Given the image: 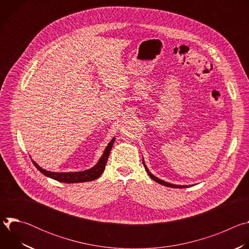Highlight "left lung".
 Returning a JSON list of instances; mask_svg holds the SVG:
<instances>
[{"mask_svg": "<svg viewBox=\"0 0 249 249\" xmlns=\"http://www.w3.org/2000/svg\"><path fill=\"white\" fill-rule=\"evenodd\" d=\"M143 164H144V166H145V169H146V171H147V173L149 174V176L151 177V178L153 179V180H155L156 182H158V183H160V184H161V185H164V186H166V187H171V188H186V187H189V186H192V185H177V184H172V183H169V182H166V181H164V180H161V179H160L159 177H157V176H155L150 170H149V168L147 167V165H146V163H145V161H144V159H143Z\"/></svg>", "mask_w": 249, "mask_h": 249, "instance_id": "8db88e82", "label": "left lung"}]
</instances>
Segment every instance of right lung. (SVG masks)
<instances>
[{
	"instance_id": "add662e5",
	"label": "right lung",
	"mask_w": 249,
	"mask_h": 249,
	"mask_svg": "<svg viewBox=\"0 0 249 249\" xmlns=\"http://www.w3.org/2000/svg\"><path fill=\"white\" fill-rule=\"evenodd\" d=\"M114 141H115V137H113L112 140L108 143V145L106 146L103 154L101 155V157L98 160V161L96 162V164L93 165L92 167L87 169V170L75 171V172H54V171H49V170H46V169L42 168L33 160H32V162L35 165V167H36L41 173H43L44 175L50 177V178L55 179V180L60 181V182H64V183H81V182L92 181V180L97 179L98 177L102 174V172L104 171L105 164H106V162H107L110 151H111L112 146L114 144Z\"/></svg>"
}]
</instances>
